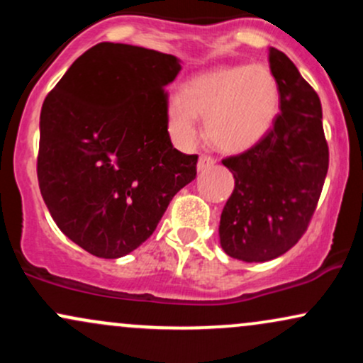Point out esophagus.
Segmentation results:
<instances>
[{
	"instance_id": "1",
	"label": "esophagus",
	"mask_w": 363,
	"mask_h": 363,
	"mask_svg": "<svg viewBox=\"0 0 363 363\" xmlns=\"http://www.w3.org/2000/svg\"><path fill=\"white\" fill-rule=\"evenodd\" d=\"M215 162H216V160H215L213 157H210V155H201V157H199V160H198V170H199V172H205V170L213 167Z\"/></svg>"
}]
</instances>
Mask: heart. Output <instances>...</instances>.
I'll return each mask as SVG.
<instances>
[{
  "instance_id": "b5f03b06",
  "label": "heart",
  "mask_w": 363,
  "mask_h": 363,
  "mask_svg": "<svg viewBox=\"0 0 363 363\" xmlns=\"http://www.w3.org/2000/svg\"><path fill=\"white\" fill-rule=\"evenodd\" d=\"M280 111V86L264 65H237L203 72L170 95L165 106L167 129L179 147L198 136V118L205 116L208 140L223 152H244L272 129Z\"/></svg>"
}]
</instances>
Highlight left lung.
Instances as JSON below:
<instances>
[{
	"instance_id": "1",
	"label": "left lung",
	"mask_w": 363,
	"mask_h": 363,
	"mask_svg": "<svg viewBox=\"0 0 363 363\" xmlns=\"http://www.w3.org/2000/svg\"><path fill=\"white\" fill-rule=\"evenodd\" d=\"M280 86V114L254 147L223 158L234 193L220 218V244L234 259L264 262L285 254L307 230L328 174L323 109L286 54L269 48Z\"/></svg>"
}]
</instances>
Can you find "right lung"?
<instances>
[{
  "instance_id": "1",
  "label": "right lung",
  "mask_w": 363,
  "mask_h": 363,
  "mask_svg": "<svg viewBox=\"0 0 363 363\" xmlns=\"http://www.w3.org/2000/svg\"><path fill=\"white\" fill-rule=\"evenodd\" d=\"M172 54L101 43L83 52L40 111L37 177L60 230L106 259L140 247L196 177L198 155L172 147L164 89Z\"/></svg>"
}]
</instances>
